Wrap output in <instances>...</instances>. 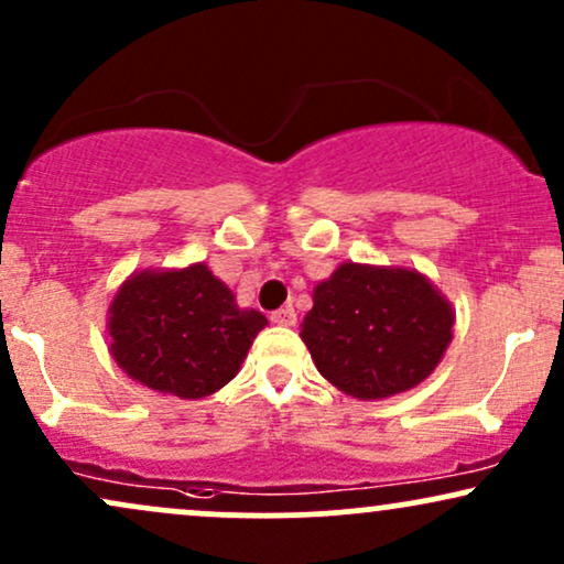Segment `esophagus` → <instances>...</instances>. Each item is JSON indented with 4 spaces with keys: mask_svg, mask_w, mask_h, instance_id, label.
<instances>
[{
    "mask_svg": "<svg viewBox=\"0 0 564 564\" xmlns=\"http://www.w3.org/2000/svg\"><path fill=\"white\" fill-rule=\"evenodd\" d=\"M270 321H273L275 326H294V323H296L294 307H281V310H275V313H270Z\"/></svg>",
    "mask_w": 564,
    "mask_h": 564,
    "instance_id": "obj_1",
    "label": "esophagus"
}]
</instances>
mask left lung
<instances>
[{"label":"left lung","instance_id":"8db88e82","mask_svg":"<svg viewBox=\"0 0 564 564\" xmlns=\"http://www.w3.org/2000/svg\"><path fill=\"white\" fill-rule=\"evenodd\" d=\"M451 328V304L422 273L345 262L315 286L302 341L334 387L379 400L430 377Z\"/></svg>","mask_w":564,"mask_h":564}]
</instances>
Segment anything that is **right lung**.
Here are the masks:
<instances>
[{"label": "right lung", "instance_id": "right-lung-1", "mask_svg": "<svg viewBox=\"0 0 564 564\" xmlns=\"http://www.w3.org/2000/svg\"><path fill=\"white\" fill-rule=\"evenodd\" d=\"M268 326L241 310L206 264L132 275L111 304V352L151 390L206 398L236 377L254 336Z\"/></svg>", "mask_w": 564, "mask_h": 564}]
</instances>
